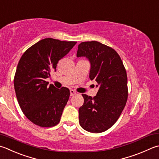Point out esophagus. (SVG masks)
I'll list each match as a JSON object with an SVG mask.
<instances>
[{
    "mask_svg": "<svg viewBox=\"0 0 159 159\" xmlns=\"http://www.w3.org/2000/svg\"><path fill=\"white\" fill-rule=\"evenodd\" d=\"M70 96H73V95L76 94V91H74V90H73V89H70Z\"/></svg>",
    "mask_w": 159,
    "mask_h": 159,
    "instance_id": "34e87169",
    "label": "esophagus"
}]
</instances>
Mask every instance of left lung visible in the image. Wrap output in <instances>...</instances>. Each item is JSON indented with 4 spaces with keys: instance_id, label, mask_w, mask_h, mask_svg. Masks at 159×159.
<instances>
[{
    "instance_id": "1",
    "label": "left lung",
    "mask_w": 159,
    "mask_h": 159,
    "mask_svg": "<svg viewBox=\"0 0 159 159\" xmlns=\"http://www.w3.org/2000/svg\"><path fill=\"white\" fill-rule=\"evenodd\" d=\"M77 57H86L91 64L89 78L98 82L94 98L82 94L79 121L84 129L101 133L114 125L126 104L127 76L120 57L115 50L98 41L78 45Z\"/></svg>"
}]
</instances>
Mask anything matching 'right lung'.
Returning <instances> with one entry per match:
<instances>
[{
  "instance_id": "obj_1",
  "label": "right lung",
  "mask_w": 159,
  "mask_h": 159,
  "mask_svg": "<svg viewBox=\"0 0 159 159\" xmlns=\"http://www.w3.org/2000/svg\"><path fill=\"white\" fill-rule=\"evenodd\" d=\"M76 43L46 38L29 48L20 59L14 80L17 100L25 116L38 126L53 127L60 121L70 91L48 86L46 79Z\"/></svg>"
}]
</instances>
